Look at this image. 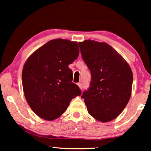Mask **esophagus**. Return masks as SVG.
<instances>
[{"label":"esophagus","mask_w":151,"mask_h":151,"mask_svg":"<svg viewBox=\"0 0 151 151\" xmlns=\"http://www.w3.org/2000/svg\"><path fill=\"white\" fill-rule=\"evenodd\" d=\"M77 84H78V86L80 88V89H82V83H81V82H78Z\"/></svg>","instance_id":"esophagus-1"}]
</instances>
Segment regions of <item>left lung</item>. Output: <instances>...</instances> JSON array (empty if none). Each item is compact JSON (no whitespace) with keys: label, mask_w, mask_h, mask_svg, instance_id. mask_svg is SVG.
Masks as SVG:
<instances>
[{"label":"left lung","mask_w":151,"mask_h":151,"mask_svg":"<svg viewBox=\"0 0 151 151\" xmlns=\"http://www.w3.org/2000/svg\"><path fill=\"white\" fill-rule=\"evenodd\" d=\"M82 58L91 76L84 99L89 114L98 120H113L129 102L133 73L127 61L106 42L86 40L79 42Z\"/></svg>","instance_id":"obj_1"}]
</instances>
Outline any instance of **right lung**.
Here are the masks:
<instances>
[{"label": "right lung", "instance_id": "1", "mask_svg": "<svg viewBox=\"0 0 151 151\" xmlns=\"http://www.w3.org/2000/svg\"><path fill=\"white\" fill-rule=\"evenodd\" d=\"M78 55V42L58 38L49 41L27 60L22 73L24 94L41 118H58L72 99L81 95L78 86L72 82L73 72L69 67Z\"/></svg>", "mask_w": 151, "mask_h": 151}]
</instances>
